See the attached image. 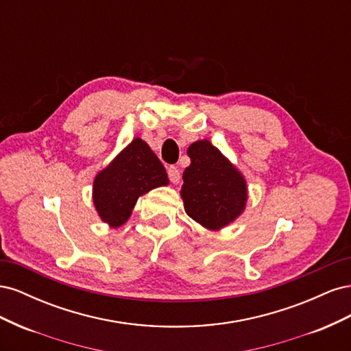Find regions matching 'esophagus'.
<instances>
[{
  "instance_id": "obj_1",
  "label": "esophagus",
  "mask_w": 351,
  "mask_h": 351,
  "mask_svg": "<svg viewBox=\"0 0 351 351\" xmlns=\"http://www.w3.org/2000/svg\"><path fill=\"white\" fill-rule=\"evenodd\" d=\"M167 173H168L169 180H171V183H174V184H176V183H178V182H180V169H178L177 167H174V165L168 167Z\"/></svg>"
}]
</instances>
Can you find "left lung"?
Listing matches in <instances>:
<instances>
[{"label": "left lung", "mask_w": 351, "mask_h": 351, "mask_svg": "<svg viewBox=\"0 0 351 351\" xmlns=\"http://www.w3.org/2000/svg\"><path fill=\"white\" fill-rule=\"evenodd\" d=\"M182 196L186 214L200 226L219 230L234 221L247 199L246 182L227 158L208 141L189 146Z\"/></svg>", "instance_id": "8db88e82"}]
</instances>
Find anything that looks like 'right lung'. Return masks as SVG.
I'll return each mask as SVG.
<instances>
[{
  "label": "right lung",
  "mask_w": 351,
  "mask_h": 351,
  "mask_svg": "<svg viewBox=\"0 0 351 351\" xmlns=\"http://www.w3.org/2000/svg\"><path fill=\"white\" fill-rule=\"evenodd\" d=\"M165 168L146 142L134 139L93 182V204L114 228L129 219L139 196L167 186Z\"/></svg>",
  "instance_id": "right-lung-1"
}]
</instances>
